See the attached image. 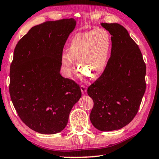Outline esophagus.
<instances>
[{
	"mask_svg": "<svg viewBox=\"0 0 159 159\" xmlns=\"http://www.w3.org/2000/svg\"><path fill=\"white\" fill-rule=\"evenodd\" d=\"M80 89H81V91H82V93H85L86 92L87 88H86V86H84V85H81V86H80Z\"/></svg>",
	"mask_w": 159,
	"mask_h": 159,
	"instance_id": "esophagus-1",
	"label": "esophagus"
}]
</instances>
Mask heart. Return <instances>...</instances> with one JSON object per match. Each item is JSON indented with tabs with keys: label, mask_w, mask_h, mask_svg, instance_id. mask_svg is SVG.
<instances>
[{
	"label": "heart",
	"mask_w": 159,
	"mask_h": 159,
	"mask_svg": "<svg viewBox=\"0 0 159 159\" xmlns=\"http://www.w3.org/2000/svg\"><path fill=\"white\" fill-rule=\"evenodd\" d=\"M111 48V36L104 29L79 32L70 39L67 53L61 55V64L66 73L70 74L73 70V61L75 60L81 73L96 77L105 70Z\"/></svg>",
	"instance_id": "heart-1"
}]
</instances>
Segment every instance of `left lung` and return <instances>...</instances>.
Returning a JSON list of instances; mask_svg holds the SVG:
<instances>
[{"label": "left lung", "instance_id": "1", "mask_svg": "<svg viewBox=\"0 0 159 159\" xmlns=\"http://www.w3.org/2000/svg\"><path fill=\"white\" fill-rule=\"evenodd\" d=\"M101 25L112 35L111 57L87 93L94 102L90 121L108 132L124 127L137 115L146 88V66L138 45L122 25Z\"/></svg>", "mask_w": 159, "mask_h": 159}]
</instances>
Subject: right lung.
<instances>
[{
	"mask_svg": "<svg viewBox=\"0 0 159 159\" xmlns=\"http://www.w3.org/2000/svg\"><path fill=\"white\" fill-rule=\"evenodd\" d=\"M75 25L74 18L47 21L32 27L15 47L11 102L22 122L40 134L63 130L82 96L78 84L60 73L63 48Z\"/></svg>",
	"mask_w": 159,
	"mask_h": 159,
	"instance_id": "add662e5",
	"label": "right lung"
}]
</instances>
